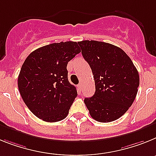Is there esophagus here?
<instances>
[{"label":"esophagus","mask_w":156,"mask_h":156,"mask_svg":"<svg viewBox=\"0 0 156 156\" xmlns=\"http://www.w3.org/2000/svg\"><path fill=\"white\" fill-rule=\"evenodd\" d=\"M78 89H79L80 91H81V90H82V83L78 84Z\"/></svg>","instance_id":"esophagus-1"}]
</instances>
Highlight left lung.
Listing matches in <instances>:
<instances>
[{"label": "left lung", "instance_id": "obj_1", "mask_svg": "<svg viewBox=\"0 0 156 156\" xmlns=\"http://www.w3.org/2000/svg\"><path fill=\"white\" fill-rule=\"evenodd\" d=\"M82 54L92 69L96 91L84 102L93 119L110 122L122 116L134 101L139 74L122 49L97 41H78Z\"/></svg>", "mask_w": 156, "mask_h": 156}]
</instances>
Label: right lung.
Returning <instances> with one entry per match:
<instances>
[{"label": "right lung", "mask_w": 156, "mask_h": 156, "mask_svg": "<svg viewBox=\"0 0 156 156\" xmlns=\"http://www.w3.org/2000/svg\"><path fill=\"white\" fill-rule=\"evenodd\" d=\"M79 52L77 42L61 41L41 47L25 59L19 90L30 112L43 121H61L68 115L78 93L69 82L67 66Z\"/></svg>", "instance_id": "add662e5"}]
</instances>
